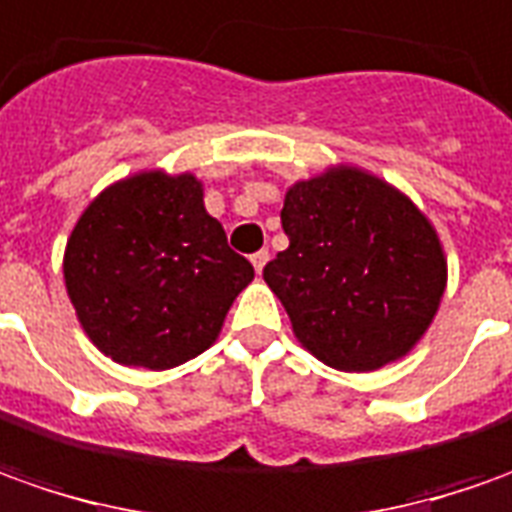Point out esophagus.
<instances>
[{"label":"esophagus","instance_id":"esophagus-1","mask_svg":"<svg viewBox=\"0 0 512 512\" xmlns=\"http://www.w3.org/2000/svg\"><path fill=\"white\" fill-rule=\"evenodd\" d=\"M267 259H270V253H267V250H256V253L250 256V262H253V267H256V273H262Z\"/></svg>","mask_w":512,"mask_h":512}]
</instances>
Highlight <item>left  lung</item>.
Masks as SVG:
<instances>
[{
    "label": "left lung",
    "instance_id": "1",
    "mask_svg": "<svg viewBox=\"0 0 512 512\" xmlns=\"http://www.w3.org/2000/svg\"><path fill=\"white\" fill-rule=\"evenodd\" d=\"M290 248L264 267L304 349L341 372H375L411 352L448 281L425 214L352 166L296 183L281 208Z\"/></svg>",
    "mask_w": 512,
    "mask_h": 512
}]
</instances>
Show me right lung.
<instances>
[{"instance_id": "obj_1", "label": "right lung", "mask_w": 512, "mask_h": 512, "mask_svg": "<svg viewBox=\"0 0 512 512\" xmlns=\"http://www.w3.org/2000/svg\"><path fill=\"white\" fill-rule=\"evenodd\" d=\"M253 264L228 248L194 174L140 171L109 185L75 222L64 284L106 358L174 369L214 344Z\"/></svg>"}]
</instances>
